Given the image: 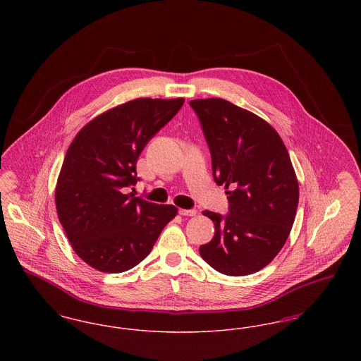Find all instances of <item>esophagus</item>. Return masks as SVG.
<instances>
[{
    "label": "esophagus",
    "instance_id": "esophagus-1",
    "mask_svg": "<svg viewBox=\"0 0 361 361\" xmlns=\"http://www.w3.org/2000/svg\"><path fill=\"white\" fill-rule=\"evenodd\" d=\"M178 214L183 215V216H195L196 211L195 209H180Z\"/></svg>",
    "mask_w": 361,
    "mask_h": 361
}]
</instances>
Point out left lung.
I'll return each mask as SVG.
<instances>
[{
    "mask_svg": "<svg viewBox=\"0 0 361 361\" xmlns=\"http://www.w3.org/2000/svg\"><path fill=\"white\" fill-rule=\"evenodd\" d=\"M197 114L212 158L214 180L224 185L227 216L204 211L215 235L200 256L215 271L246 276L267 267L291 233L299 184L290 154L275 128L224 99H197Z\"/></svg>",
    "mask_w": 361,
    "mask_h": 361,
    "instance_id": "left-lung-1",
    "label": "left lung"
}]
</instances>
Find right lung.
<instances>
[{"label": "right lung", "mask_w": 361, "mask_h": 361, "mask_svg": "<svg viewBox=\"0 0 361 361\" xmlns=\"http://www.w3.org/2000/svg\"><path fill=\"white\" fill-rule=\"evenodd\" d=\"M184 99L142 97L86 123L70 143L55 187V207L73 250L92 268L121 274L149 256L177 215L126 193L137 183L147 142L172 119Z\"/></svg>", "instance_id": "add662e5"}]
</instances>
